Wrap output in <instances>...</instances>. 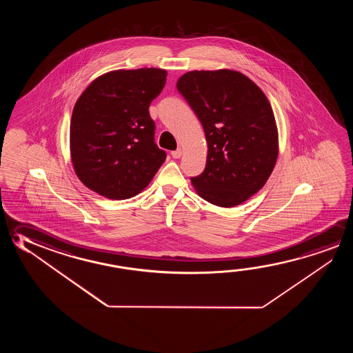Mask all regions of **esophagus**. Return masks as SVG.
I'll return each mask as SVG.
<instances>
[{"label":"esophagus","instance_id":"1","mask_svg":"<svg viewBox=\"0 0 353 353\" xmlns=\"http://www.w3.org/2000/svg\"><path fill=\"white\" fill-rule=\"evenodd\" d=\"M182 152H183L182 149H177V150L172 151L171 155H172L174 159H179V157H182Z\"/></svg>","mask_w":353,"mask_h":353}]
</instances>
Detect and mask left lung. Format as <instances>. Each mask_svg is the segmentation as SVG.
Segmentation results:
<instances>
[{
	"instance_id": "obj_1",
	"label": "left lung",
	"mask_w": 353,
	"mask_h": 353,
	"mask_svg": "<svg viewBox=\"0 0 353 353\" xmlns=\"http://www.w3.org/2000/svg\"><path fill=\"white\" fill-rule=\"evenodd\" d=\"M176 86L208 143L207 165L192 185L214 205L230 208L248 201L277 161V125L265 93L248 76L226 69L190 71Z\"/></svg>"
}]
</instances>
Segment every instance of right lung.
<instances>
[{"label":"right lung","instance_id":"obj_1","mask_svg":"<svg viewBox=\"0 0 353 353\" xmlns=\"http://www.w3.org/2000/svg\"><path fill=\"white\" fill-rule=\"evenodd\" d=\"M166 70H116L99 76L77 99L70 151L87 188L110 199L137 196L150 183L166 152L155 144L149 107L166 83Z\"/></svg>","mask_w":353,"mask_h":353}]
</instances>
